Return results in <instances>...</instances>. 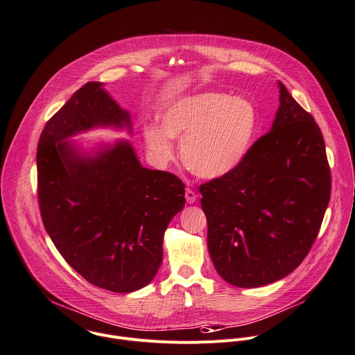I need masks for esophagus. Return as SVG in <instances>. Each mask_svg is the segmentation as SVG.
I'll list each match as a JSON object with an SVG mask.
<instances>
[{
    "label": "esophagus",
    "instance_id": "1",
    "mask_svg": "<svg viewBox=\"0 0 355 355\" xmlns=\"http://www.w3.org/2000/svg\"><path fill=\"white\" fill-rule=\"evenodd\" d=\"M196 198H198V195L195 193V191H192L189 188L185 191V199L188 203H193L196 200Z\"/></svg>",
    "mask_w": 355,
    "mask_h": 355
}]
</instances>
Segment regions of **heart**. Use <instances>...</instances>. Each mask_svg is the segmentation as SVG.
Instances as JSON below:
<instances>
[{
    "mask_svg": "<svg viewBox=\"0 0 355 355\" xmlns=\"http://www.w3.org/2000/svg\"><path fill=\"white\" fill-rule=\"evenodd\" d=\"M159 128L145 131L148 152L159 164H168L181 141L180 155L187 168L203 180H217L237 168L247 157L259 127L255 104L241 96L206 92L171 101L159 115Z\"/></svg>",
    "mask_w": 355,
    "mask_h": 355,
    "instance_id": "heart-1",
    "label": "heart"
}]
</instances>
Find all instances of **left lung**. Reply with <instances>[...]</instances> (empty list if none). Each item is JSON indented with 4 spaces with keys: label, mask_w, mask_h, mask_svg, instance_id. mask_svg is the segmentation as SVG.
<instances>
[{
    "label": "left lung",
    "mask_w": 355,
    "mask_h": 355,
    "mask_svg": "<svg viewBox=\"0 0 355 355\" xmlns=\"http://www.w3.org/2000/svg\"><path fill=\"white\" fill-rule=\"evenodd\" d=\"M272 130L232 173L199 187L217 273L251 288L277 282L311 251L330 200L320 128L279 82Z\"/></svg>",
    "instance_id": "8db88e82"
}]
</instances>
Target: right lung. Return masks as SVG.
<instances>
[{
    "instance_id": "1",
    "label": "right lung",
    "mask_w": 355,
    "mask_h": 355,
    "mask_svg": "<svg viewBox=\"0 0 355 355\" xmlns=\"http://www.w3.org/2000/svg\"><path fill=\"white\" fill-rule=\"evenodd\" d=\"M131 128L100 82H89L47 121L37 146V199L47 234L90 284L131 293L149 284L163 261V237L185 205L174 174L141 166L130 142L94 157L68 137L94 127Z\"/></svg>"
}]
</instances>
